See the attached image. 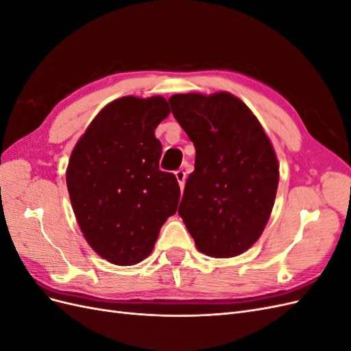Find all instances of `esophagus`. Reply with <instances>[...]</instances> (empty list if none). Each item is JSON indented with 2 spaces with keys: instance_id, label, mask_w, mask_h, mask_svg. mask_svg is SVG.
Masks as SVG:
<instances>
[{
  "instance_id": "34e87169",
  "label": "esophagus",
  "mask_w": 351,
  "mask_h": 351,
  "mask_svg": "<svg viewBox=\"0 0 351 351\" xmlns=\"http://www.w3.org/2000/svg\"><path fill=\"white\" fill-rule=\"evenodd\" d=\"M176 177H177V182H178V184H180V189L183 190L184 182H186V171H184V169H183V168L177 169V171H176Z\"/></svg>"
}]
</instances>
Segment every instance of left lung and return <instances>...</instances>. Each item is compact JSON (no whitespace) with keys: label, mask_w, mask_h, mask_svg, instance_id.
<instances>
[{"label":"left lung","mask_w":351,"mask_h":351,"mask_svg":"<svg viewBox=\"0 0 351 351\" xmlns=\"http://www.w3.org/2000/svg\"><path fill=\"white\" fill-rule=\"evenodd\" d=\"M196 149L178 215L196 247L232 258L256 241L278 187V161L262 125L231 93H184L168 99Z\"/></svg>","instance_id":"1"}]
</instances>
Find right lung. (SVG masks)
<instances>
[{"label":"right lung","mask_w":351,"mask_h":351,"mask_svg":"<svg viewBox=\"0 0 351 351\" xmlns=\"http://www.w3.org/2000/svg\"><path fill=\"white\" fill-rule=\"evenodd\" d=\"M169 114L162 97H124L108 104L71 152L67 189L90 247L129 267L149 256L159 230L176 214L180 186L159 169L156 125Z\"/></svg>","instance_id":"right-lung-1"}]
</instances>
